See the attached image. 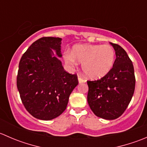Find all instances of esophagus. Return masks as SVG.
Masks as SVG:
<instances>
[{
	"instance_id": "34e87169",
	"label": "esophagus",
	"mask_w": 147,
	"mask_h": 147,
	"mask_svg": "<svg viewBox=\"0 0 147 147\" xmlns=\"http://www.w3.org/2000/svg\"><path fill=\"white\" fill-rule=\"evenodd\" d=\"M78 81H79L80 83H82V82H85L86 80L84 79V78H82V77L80 76H78Z\"/></svg>"
}]
</instances>
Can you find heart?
<instances>
[{"label":"heart","mask_w":147,"mask_h":147,"mask_svg":"<svg viewBox=\"0 0 147 147\" xmlns=\"http://www.w3.org/2000/svg\"><path fill=\"white\" fill-rule=\"evenodd\" d=\"M65 60L75 65L82 63V71L87 76L98 79L105 76L112 68L115 52L109 45H78L72 51L65 53Z\"/></svg>","instance_id":"b5f03b06"}]
</instances>
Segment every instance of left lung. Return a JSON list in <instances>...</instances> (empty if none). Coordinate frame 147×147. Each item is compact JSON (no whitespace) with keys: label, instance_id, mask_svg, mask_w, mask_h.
Segmentation results:
<instances>
[{"label":"left lung","instance_id":"left-lung-1","mask_svg":"<svg viewBox=\"0 0 147 147\" xmlns=\"http://www.w3.org/2000/svg\"><path fill=\"white\" fill-rule=\"evenodd\" d=\"M116 59L111 70L97 80L87 81V102L94 115L105 119H115L124 112L135 89L132 62L125 50L112 43Z\"/></svg>","mask_w":147,"mask_h":147}]
</instances>
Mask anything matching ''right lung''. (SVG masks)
I'll return each instance as SVG.
<instances>
[{
	"mask_svg": "<svg viewBox=\"0 0 147 147\" xmlns=\"http://www.w3.org/2000/svg\"><path fill=\"white\" fill-rule=\"evenodd\" d=\"M62 39L43 37L33 42L19 63L17 87L26 110L32 116L50 120L65 110L71 92L78 84L76 74L65 70L61 57Z\"/></svg>",
	"mask_w": 147,
	"mask_h": 147,
	"instance_id": "right-lung-1",
	"label": "right lung"
}]
</instances>
